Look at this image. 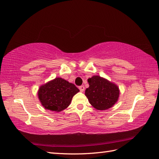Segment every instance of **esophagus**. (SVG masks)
<instances>
[{
  "instance_id": "obj_1",
  "label": "esophagus",
  "mask_w": 159,
  "mask_h": 159,
  "mask_svg": "<svg viewBox=\"0 0 159 159\" xmlns=\"http://www.w3.org/2000/svg\"><path fill=\"white\" fill-rule=\"evenodd\" d=\"M79 89H80V90L81 92H84V90H85V88H84V86H81L79 87Z\"/></svg>"
}]
</instances>
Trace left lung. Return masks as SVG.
<instances>
[{"label": "left lung", "mask_w": 159, "mask_h": 159, "mask_svg": "<svg viewBox=\"0 0 159 159\" xmlns=\"http://www.w3.org/2000/svg\"><path fill=\"white\" fill-rule=\"evenodd\" d=\"M88 82L89 87L86 89L85 95L95 109L105 110L118 101L120 90L115 84L98 75L90 77Z\"/></svg>", "instance_id": "1"}]
</instances>
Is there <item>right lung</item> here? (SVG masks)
Listing matches in <instances>:
<instances>
[{
  "instance_id": "1",
  "label": "right lung",
  "mask_w": 159,
  "mask_h": 159,
  "mask_svg": "<svg viewBox=\"0 0 159 159\" xmlns=\"http://www.w3.org/2000/svg\"><path fill=\"white\" fill-rule=\"evenodd\" d=\"M80 90L73 84L56 77L40 86L38 97L45 109L59 112L69 106L73 97Z\"/></svg>"
}]
</instances>
